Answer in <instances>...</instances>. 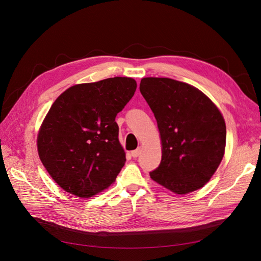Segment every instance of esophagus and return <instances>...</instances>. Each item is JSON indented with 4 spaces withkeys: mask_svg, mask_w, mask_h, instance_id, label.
<instances>
[{
    "mask_svg": "<svg viewBox=\"0 0 261 261\" xmlns=\"http://www.w3.org/2000/svg\"><path fill=\"white\" fill-rule=\"evenodd\" d=\"M140 152H141V149H140V148H137L136 150H133V151L130 152V154H132L133 158H137V156L140 154Z\"/></svg>",
    "mask_w": 261,
    "mask_h": 261,
    "instance_id": "1",
    "label": "esophagus"
}]
</instances>
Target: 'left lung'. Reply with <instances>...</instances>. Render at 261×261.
<instances>
[{
  "label": "left lung",
  "mask_w": 261,
  "mask_h": 261,
  "mask_svg": "<svg viewBox=\"0 0 261 261\" xmlns=\"http://www.w3.org/2000/svg\"><path fill=\"white\" fill-rule=\"evenodd\" d=\"M139 89L154 114L162 143L160 165L150 177L179 195L201 188L224 154L222 114L200 90L171 78H143Z\"/></svg>",
  "instance_id": "8db88e82"
}]
</instances>
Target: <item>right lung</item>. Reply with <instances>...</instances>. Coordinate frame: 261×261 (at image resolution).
Returning <instances> with one entry per match:
<instances>
[{
    "label": "right lung",
    "mask_w": 261,
    "mask_h": 261,
    "mask_svg": "<svg viewBox=\"0 0 261 261\" xmlns=\"http://www.w3.org/2000/svg\"><path fill=\"white\" fill-rule=\"evenodd\" d=\"M128 77L70 87L54 101L38 135V153L69 194L88 198L108 188L124 167L115 117L136 91Z\"/></svg>",
    "instance_id": "add662e5"
}]
</instances>
